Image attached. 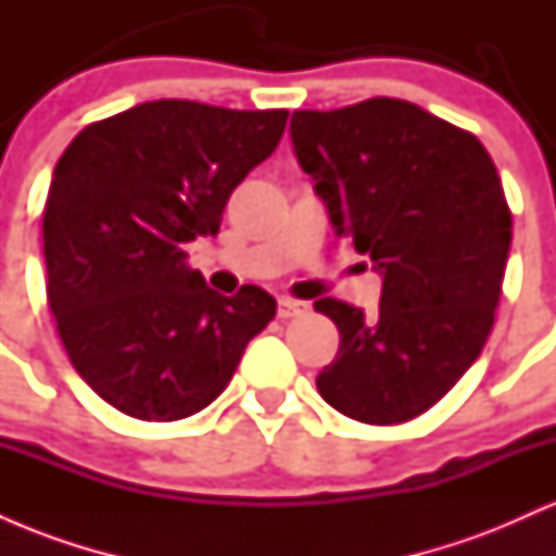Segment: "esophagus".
Wrapping results in <instances>:
<instances>
[{"instance_id":"1","label":"esophagus","mask_w":556,"mask_h":556,"mask_svg":"<svg viewBox=\"0 0 556 556\" xmlns=\"http://www.w3.org/2000/svg\"><path fill=\"white\" fill-rule=\"evenodd\" d=\"M308 314V305L300 303V300H290V298H279L277 303V316L279 318H295Z\"/></svg>"}]
</instances>
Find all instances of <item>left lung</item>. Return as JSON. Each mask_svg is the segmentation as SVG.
Here are the masks:
<instances>
[{
	"mask_svg": "<svg viewBox=\"0 0 556 556\" xmlns=\"http://www.w3.org/2000/svg\"><path fill=\"white\" fill-rule=\"evenodd\" d=\"M303 172L337 232L384 274L379 308L316 300L340 329L318 394L371 426L418 418L460 381L494 327L513 212L473 132L376 96L292 114Z\"/></svg>",
	"mask_w": 556,
	"mask_h": 556,
	"instance_id": "1",
	"label": "left lung"
}]
</instances>
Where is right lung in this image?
Segmentation results:
<instances>
[{"label":"right lung","mask_w":556,"mask_h":556,"mask_svg":"<svg viewBox=\"0 0 556 556\" xmlns=\"http://www.w3.org/2000/svg\"><path fill=\"white\" fill-rule=\"evenodd\" d=\"M287 114L146 101L83 127L56 162L41 225L49 308L75 371L125 416L212 405L277 314L261 287H206L182 245L219 232Z\"/></svg>","instance_id":"add662e5"}]
</instances>
